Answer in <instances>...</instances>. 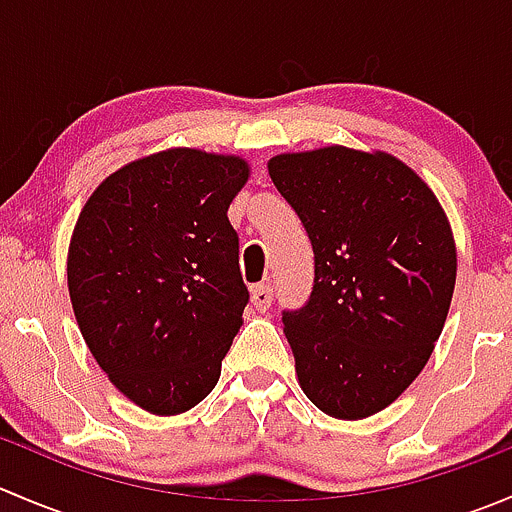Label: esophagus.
I'll return each instance as SVG.
<instances>
[{"instance_id":"obj_1","label":"esophagus","mask_w":512,"mask_h":512,"mask_svg":"<svg viewBox=\"0 0 512 512\" xmlns=\"http://www.w3.org/2000/svg\"><path fill=\"white\" fill-rule=\"evenodd\" d=\"M252 302H255V307L260 309V312L270 309V304H272V285H270V282H260V285L252 287Z\"/></svg>"}]
</instances>
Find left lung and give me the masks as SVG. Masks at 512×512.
Returning <instances> with one entry per match:
<instances>
[{
    "label": "left lung",
    "mask_w": 512,
    "mask_h": 512,
    "mask_svg": "<svg viewBox=\"0 0 512 512\" xmlns=\"http://www.w3.org/2000/svg\"><path fill=\"white\" fill-rule=\"evenodd\" d=\"M267 170L314 250L307 304L282 312L299 386L334 418L379 414L421 374L446 324L456 287L446 213L381 151L282 153Z\"/></svg>",
    "instance_id": "8db88e82"
}]
</instances>
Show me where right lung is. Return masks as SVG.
Returning <instances> with one entry per match:
<instances>
[{
	"label": "right lung",
	"mask_w": 512,
	"mask_h": 512,
	"mask_svg": "<svg viewBox=\"0 0 512 512\" xmlns=\"http://www.w3.org/2000/svg\"><path fill=\"white\" fill-rule=\"evenodd\" d=\"M250 178L237 156L168 148L108 175L66 260L76 322L111 384L175 416L215 389L250 299L227 220Z\"/></svg>",
	"instance_id": "add662e5"
}]
</instances>
